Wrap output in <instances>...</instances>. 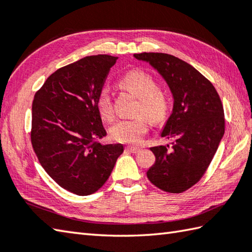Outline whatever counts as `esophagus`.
<instances>
[{
	"instance_id": "34e87169",
	"label": "esophagus",
	"mask_w": 252,
	"mask_h": 252,
	"mask_svg": "<svg viewBox=\"0 0 252 252\" xmlns=\"http://www.w3.org/2000/svg\"><path fill=\"white\" fill-rule=\"evenodd\" d=\"M126 149H127L128 151H130V153H134V154L139 153V151H140L139 147H135V146H127Z\"/></svg>"
}]
</instances>
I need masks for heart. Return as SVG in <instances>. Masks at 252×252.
<instances>
[{
  "instance_id": "b5f03b06",
  "label": "heart",
  "mask_w": 252,
  "mask_h": 252,
  "mask_svg": "<svg viewBox=\"0 0 252 252\" xmlns=\"http://www.w3.org/2000/svg\"><path fill=\"white\" fill-rule=\"evenodd\" d=\"M120 85L138 97L134 118H123L111 127V137L124 144H138L149 128V120L158 124L165 121L170 111L168 94L159 89L153 74L141 69H134L120 80ZM99 115L107 122L113 120L114 110L110 94L106 90L99 92L96 99Z\"/></svg>"
}]
</instances>
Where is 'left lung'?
<instances>
[{"label": "left lung", "instance_id": "obj_1", "mask_svg": "<svg viewBox=\"0 0 252 252\" xmlns=\"http://www.w3.org/2000/svg\"><path fill=\"white\" fill-rule=\"evenodd\" d=\"M162 75L173 95V110L161 137L173 139L172 148H150L156 161L147 177L157 188L182 193L206 172L225 132L224 108L217 91L185 61L161 52L135 54Z\"/></svg>", "mask_w": 252, "mask_h": 252}]
</instances>
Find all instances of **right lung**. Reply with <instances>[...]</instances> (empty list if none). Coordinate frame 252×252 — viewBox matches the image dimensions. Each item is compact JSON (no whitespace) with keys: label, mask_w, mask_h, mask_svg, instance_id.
I'll return each instance as SVG.
<instances>
[{"label":"right lung","mask_w":252,"mask_h":252,"mask_svg":"<svg viewBox=\"0 0 252 252\" xmlns=\"http://www.w3.org/2000/svg\"><path fill=\"white\" fill-rule=\"evenodd\" d=\"M117 57L89 56L60 68L34 96L31 140L41 167L77 195L95 193L110 177L124 147L106 136L96 99Z\"/></svg>","instance_id":"add662e5"}]
</instances>
